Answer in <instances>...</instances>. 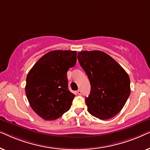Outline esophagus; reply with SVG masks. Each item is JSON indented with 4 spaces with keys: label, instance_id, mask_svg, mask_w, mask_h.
Wrapping results in <instances>:
<instances>
[{
    "label": "esophagus",
    "instance_id": "obj_1",
    "mask_svg": "<svg viewBox=\"0 0 150 150\" xmlns=\"http://www.w3.org/2000/svg\"><path fill=\"white\" fill-rule=\"evenodd\" d=\"M77 93L79 94V95H81V94H82V91H81V89H79V90H78V91H77Z\"/></svg>",
    "mask_w": 150,
    "mask_h": 150
}]
</instances>
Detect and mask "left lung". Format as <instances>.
<instances>
[{
	"label": "left lung",
	"mask_w": 150,
	"mask_h": 150,
	"mask_svg": "<svg viewBox=\"0 0 150 150\" xmlns=\"http://www.w3.org/2000/svg\"><path fill=\"white\" fill-rule=\"evenodd\" d=\"M78 60L91 84L89 96L85 98L88 111L100 120L113 117L130 96L128 74L111 57L100 50L80 52Z\"/></svg>",
	"instance_id": "8db88e82"
}]
</instances>
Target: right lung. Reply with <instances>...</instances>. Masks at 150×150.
I'll return each instance as SVG.
<instances>
[{
	"mask_svg": "<svg viewBox=\"0 0 150 150\" xmlns=\"http://www.w3.org/2000/svg\"><path fill=\"white\" fill-rule=\"evenodd\" d=\"M76 55V51H50L28 73L25 87L28 101L45 120H57L71 107L75 95L68 89L67 72L75 65Z\"/></svg>",
	"mask_w": 150,
	"mask_h": 150,
	"instance_id": "1",
	"label": "right lung"
}]
</instances>
